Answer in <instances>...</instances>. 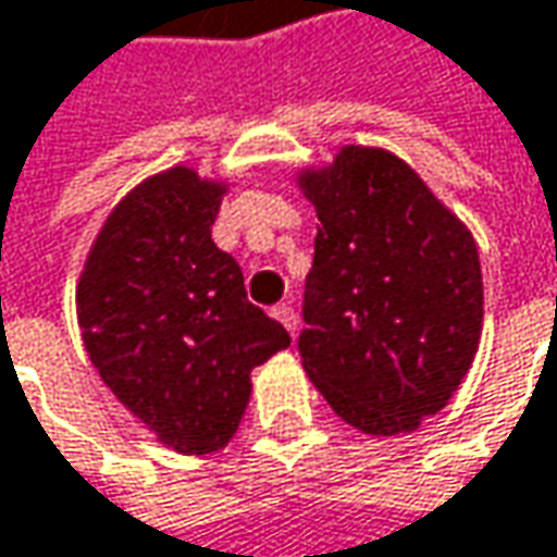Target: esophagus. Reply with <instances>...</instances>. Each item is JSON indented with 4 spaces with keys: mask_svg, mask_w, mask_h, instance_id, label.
Wrapping results in <instances>:
<instances>
[{
    "mask_svg": "<svg viewBox=\"0 0 557 557\" xmlns=\"http://www.w3.org/2000/svg\"><path fill=\"white\" fill-rule=\"evenodd\" d=\"M272 317H275V320H278L292 336L298 333V317H295V307H292V304H278V307L272 310Z\"/></svg>",
    "mask_w": 557,
    "mask_h": 557,
    "instance_id": "obj_1",
    "label": "esophagus"
}]
</instances>
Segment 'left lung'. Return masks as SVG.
Returning <instances> with one entry per match:
<instances>
[{
  "mask_svg": "<svg viewBox=\"0 0 557 557\" xmlns=\"http://www.w3.org/2000/svg\"><path fill=\"white\" fill-rule=\"evenodd\" d=\"M298 186L317 209L298 338L307 377L345 424L393 437L441 412L482 338L469 227L383 148L345 145Z\"/></svg>",
  "mask_w": 557,
  "mask_h": 557,
  "instance_id": "1",
  "label": "left lung"
}]
</instances>
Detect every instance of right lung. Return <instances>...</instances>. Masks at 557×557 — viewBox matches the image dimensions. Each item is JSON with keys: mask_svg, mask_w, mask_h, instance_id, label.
Returning a JSON list of instances; mask_svg holds the SVG:
<instances>
[{"mask_svg": "<svg viewBox=\"0 0 557 557\" xmlns=\"http://www.w3.org/2000/svg\"><path fill=\"white\" fill-rule=\"evenodd\" d=\"M227 183L171 168L107 215L75 285L82 342L110 393L171 450H221L250 403V371L288 348L212 240Z\"/></svg>", "mask_w": 557, "mask_h": 557, "instance_id": "1", "label": "right lung"}]
</instances>
